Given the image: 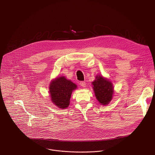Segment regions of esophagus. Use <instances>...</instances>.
<instances>
[{"label": "esophagus", "mask_w": 155, "mask_h": 155, "mask_svg": "<svg viewBox=\"0 0 155 155\" xmlns=\"http://www.w3.org/2000/svg\"><path fill=\"white\" fill-rule=\"evenodd\" d=\"M80 86H81V87H86V82H84V81H81L80 83Z\"/></svg>", "instance_id": "1"}]
</instances>
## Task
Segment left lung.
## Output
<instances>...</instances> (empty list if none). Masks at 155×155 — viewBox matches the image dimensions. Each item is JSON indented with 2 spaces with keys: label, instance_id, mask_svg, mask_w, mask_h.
I'll use <instances>...</instances> for the list:
<instances>
[{
  "label": "left lung",
  "instance_id": "left-lung-1",
  "mask_svg": "<svg viewBox=\"0 0 155 155\" xmlns=\"http://www.w3.org/2000/svg\"><path fill=\"white\" fill-rule=\"evenodd\" d=\"M91 84L97 101L102 105H108L112 101L114 93L112 81L101 75H97Z\"/></svg>",
  "mask_w": 155,
  "mask_h": 155
}]
</instances>
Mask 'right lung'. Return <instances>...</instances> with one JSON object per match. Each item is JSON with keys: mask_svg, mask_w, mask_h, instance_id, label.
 Masks as SVG:
<instances>
[{"mask_svg": "<svg viewBox=\"0 0 155 155\" xmlns=\"http://www.w3.org/2000/svg\"><path fill=\"white\" fill-rule=\"evenodd\" d=\"M77 88V85L65 78L60 76L53 79L49 87L50 97L52 103L61 109L68 108L73 91Z\"/></svg>", "mask_w": 155, "mask_h": 155, "instance_id": "add662e5", "label": "right lung"}]
</instances>
